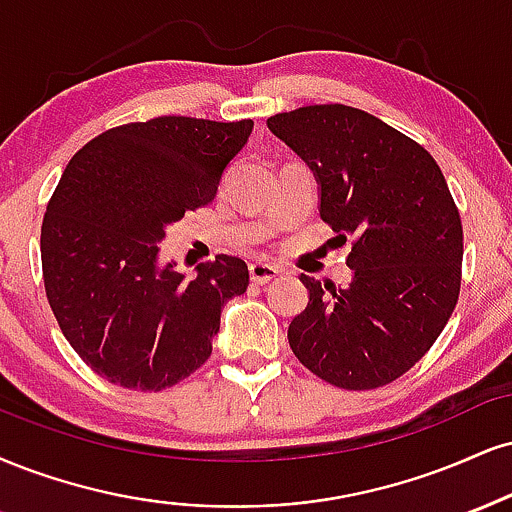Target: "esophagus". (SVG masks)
Returning <instances> with one entry per match:
<instances>
[{
  "label": "esophagus",
  "instance_id": "esophagus-1",
  "mask_svg": "<svg viewBox=\"0 0 512 512\" xmlns=\"http://www.w3.org/2000/svg\"><path fill=\"white\" fill-rule=\"evenodd\" d=\"M279 274H281V269L276 267V264H269V262H252L250 264V279L255 283H269Z\"/></svg>",
  "mask_w": 512,
  "mask_h": 512
}]
</instances>
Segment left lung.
Segmentation results:
<instances>
[{
  "instance_id": "obj_1",
  "label": "left lung",
  "mask_w": 512,
  "mask_h": 512,
  "mask_svg": "<svg viewBox=\"0 0 512 512\" xmlns=\"http://www.w3.org/2000/svg\"><path fill=\"white\" fill-rule=\"evenodd\" d=\"M315 174L319 217L353 238L348 286L300 274L307 307L288 326L295 357L338 389L405 374L453 315L463 224L434 157L389 123L346 104L267 119Z\"/></svg>"
}]
</instances>
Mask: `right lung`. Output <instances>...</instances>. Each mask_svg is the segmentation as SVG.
<instances>
[{
	"instance_id": "obj_1",
	"label": "right lung",
	"mask_w": 512,
	"mask_h": 512,
	"mask_svg": "<svg viewBox=\"0 0 512 512\" xmlns=\"http://www.w3.org/2000/svg\"><path fill=\"white\" fill-rule=\"evenodd\" d=\"M252 126L190 116L126 123L92 138L61 174L42 221V276L66 341L102 379L162 391L212 355L221 307L245 293L248 264L219 255L186 279L174 260H159V243L214 200Z\"/></svg>"
}]
</instances>
